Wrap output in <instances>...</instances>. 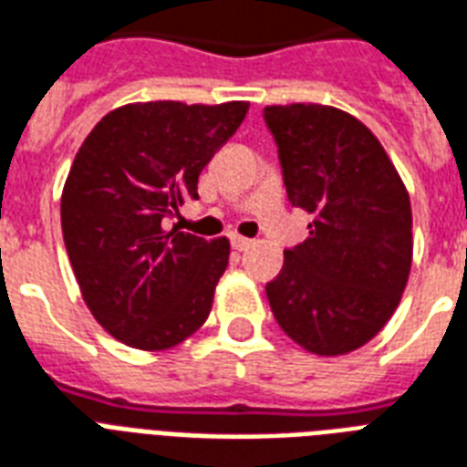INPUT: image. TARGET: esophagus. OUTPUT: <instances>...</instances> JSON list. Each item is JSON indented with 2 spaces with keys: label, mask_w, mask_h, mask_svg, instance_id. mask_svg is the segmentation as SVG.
<instances>
[{
  "label": "esophagus",
  "mask_w": 467,
  "mask_h": 467,
  "mask_svg": "<svg viewBox=\"0 0 467 467\" xmlns=\"http://www.w3.org/2000/svg\"><path fill=\"white\" fill-rule=\"evenodd\" d=\"M254 244L252 240H247V237H242V234H233V247L237 249V252H244V249H249Z\"/></svg>",
  "instance_id": "34e87169"
}]
</instances>
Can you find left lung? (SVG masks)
<instances>
[{
	"label": "left lung",
	"mask_w": 467,
	"mask_h": 467,
	"mask_svg": "<svg viewBox=\"0 0 467 467\" xmlns=\"http://www.w3.org/2000/svg\"><path fill=\"white\" fill-rule=\"evenodd\" d=\"M291 205L311 234L284 252L266 298L304 350L337 358L369 343L394 316L414 254L411 202L379 139L343 109L265 107Z\"/></svg>",
	"instance_id": "obj_1"
}]
</instances>
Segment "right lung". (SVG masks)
<instances>
[{
    "mask_svg": "<svg viewBox=\"0 0 467 467\" xmlns=\"http://www.w3.org/2000/svg\"><path fill=\"white\" fill-rule=\"evenodd\" d=\"M249 102H131L107 112L78 149L60 225L85 306L137 350H169L201 328L230 259V240L166 230L198 198V176Z\"/></svg>",
    "mask_w": 467,
    "mask_h": 467,
    "instance_id": "right-lung-1",
    "label": "right lung"
}]
</instances>
